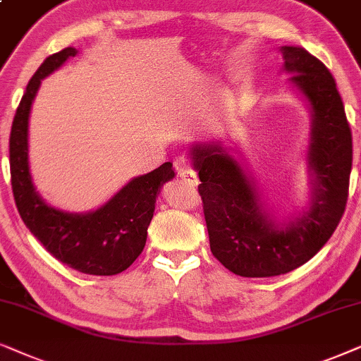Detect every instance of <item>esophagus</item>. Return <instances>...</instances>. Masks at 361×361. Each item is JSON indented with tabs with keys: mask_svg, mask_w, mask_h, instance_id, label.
Returning a JSON list of instances; mask_svg holds the SVG:
<instances>
[{
	"mask_svg": "<svg viewBox=\"0 0 361 361\" xmlns=\"http://www.w3.org/2000/svg\"><path fill=\"white\" fill-rule=\"evenodd\" d=\"M178 168H180V178L183 183L191 186V188H195V186L200 185L198 175H196L193 170H190V168H186L183 160H178Z\"/></svg>",
	"mask_w": 361,
	"mask_h": 361,
	"instance_id": "1",
	"label": "esophagus"
}]
</instances>
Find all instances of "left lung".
<instances>
[{
  "instance_id": "1",
  "label": "left lung",
  "mask_w": 361,
  "mask_h": 361,
  "mask_svg": "<svg viewBox=\"0 0 361 361\" xmlns=\"http://www.w3.org/2000/svg\"><path fill=\"white\" fill-rule=\"evenodd\" d=\"M290 84L309 107L312 125L307 165L310 201L294 218L277 223L262 206L256 181L223 142H195L213 256L243 277H272L294 271L315 256L342 219L352 171V132L330 71L299 46H282ZM241 157V155H239Z\"/></svg>"
}]
</instances>
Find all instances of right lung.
<instances>
[{
	"mask_svg": "<svg viewBox=\"0 0 361 361\" xmlns=\"http://www.w3.org/2000/svg\"><path fill=\"white\" fill-rule=\"evenodd\" d=\"M75 47H66L42 62L27 84L9 135L11 186L19 216L57 261L90 276H115L130 267L147 243V229L161 186L175 178L170 161L132 178L107 203L87 213L52 208L37 193L30 170V114L41 80L59 69Z\"/></svg>",
	"mask_w": 361,
	"mask_h": 361,
	"instance_id": "add662e5",
	"label": "right lung"
}]
</instances>
